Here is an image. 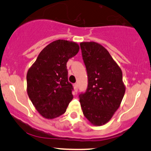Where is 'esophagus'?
I'll return each instance as SVG.
<instances>
[{"label": "esophagus", "instance_id": "34e87169", "mask_svg": "<svg viewBox=\"0 0 151 151\" xmlns=\"http://www.w3.org/2000/svg\"><path fill=\"white\" fill-rule=\"evenodd\" d=\"M73 86H74V91H76V92H77V90H78V85H77V84H73Z\"/></svg>", "mask_w": 151, "mask_h": 151}]
</instances>
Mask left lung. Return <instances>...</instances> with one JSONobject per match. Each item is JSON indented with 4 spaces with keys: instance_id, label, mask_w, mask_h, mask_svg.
<instances>
[{
    "instance_id": "8db88e82",
    "label": "left lung",
    "mask_w": 151,
    "mask_h": 151,
    "mask_svg": "<svg viewBox=\"0 0 151 151\" xmlns=\"http://www.w3.org/2000/svg\"><path fill=\"white\" fill-rule=\"evenodd\" d=\"M88 76L87 89L79 95L84 116L93 125L111 119L125 93L122 72L106 49L94 42H81Z\"/></svg>"
}]
</instances>
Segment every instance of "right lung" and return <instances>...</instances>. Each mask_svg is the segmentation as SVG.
Here are the masks:
<instances>
[{
	"instance_id": "1",
	"label": "right lung",
	"mask_w": 151,
	"mask_h": 151,
	"mask_svg": "<svg viewBox=\"0 0 151 151\" xmlns=\"http://www.w3.org/2000/svg\"><path fill=\"white\" fill-rule=\"evenodd\" d=\"M76 42L58 40L46 46L27 74V91L32 104L43 117L52 119L66 111L73 99L68 81L67 62L78 53Z\"/></svg>"
}]
</instances>
